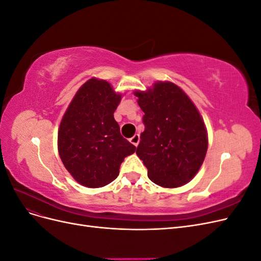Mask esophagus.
Listing matches in <instances>:
<instances>
[{
	"instance_id": "34e87169",
	"label": "esophagus",
	"mask_w": 261,
	"mask_h": 261,
	"mask_svg": "<svg viewBox=\"0 0 261 261\" xmlns=\"http://www.w3.org/2000/svg\"><path fill=\"white\" fill-rule=\"evenodd\" d=\"M139 135H138V134H135V135H134L130 139H129V141H130V143L134 145V146H135V147H137L138 146V144H139Z\"/></svg>"
}]
</instances>
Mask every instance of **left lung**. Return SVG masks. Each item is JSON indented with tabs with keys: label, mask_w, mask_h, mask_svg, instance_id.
Listing matches in <instances>:
<instances>
[{
	"label": "left lung",
	"mask_w": 261,
	"mask_h": 261,
	"mask_svg": "<svg viewBox=\"0 0 261 261\" xmlns=\"http://www.w3.org/2000/svg\"><path fill=\"white\" fill-rule=\"evenodd\" d=\"M145 115L136 153L154 184L175 188L199 171L208 149L207 129L198 110L178 86L158 82L135 91Z\"/></svg>",
	"instance_id": "8db88e82"
}]
</instances>
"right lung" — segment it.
Segmentation results:
<instances>
[{
  "label": "right lung",
  "mask_w": 261,
  "mask_h": 261,
  "mask_svg": "<svg viewBox=\"0 0 261 261\" xmlns=\"http://www.w3.org/2000/svg\"><path fill=\"white\" fill-rule=\"evenodd\" d=\"M122 99L108 82L91 78L70 102L58 135L61 160L78 183L89 188L103 187L120 173L124 158L136 147L126 140L114 120Z\"/></svg>",
  "instance_id": "obj_1"
}]
</instances>
